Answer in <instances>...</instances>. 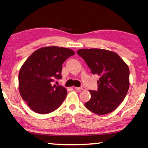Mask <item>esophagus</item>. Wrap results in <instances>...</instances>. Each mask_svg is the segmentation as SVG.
<instances>
[{
	"instance_id": "obj_1",
	"label": "esophagus",
	"mask_w": 148,
	"mask_h": 148,
	"mask_svg": "<svg viewBox=\"0 0 148 148\" xmlns=\"http://www.w3.org/2000/svg\"><path fill=\"white\" fill-rule=\"evenodd\" d=\"M75 89L77 90V91H82V90L86 89V87H84V86H82V87H75Z\"/></svg>"
}]
</instances>
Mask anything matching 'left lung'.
I'll return each mask as SVG.
<instances>
[{
    "label": "left lung",
    "mask_w": 148,
    "mask_h": 148,
    "mask_svg": "<svg viewBox=\"0 0 148 148\" xmlns=\"http://www.w3.org/2000/svg\"><path fill=\"white\" fill-rule=\"evenodd\" d=\"M77 53L86 62L92 74L100 76L98 89L89 90L91 99L85 103L98 115L109 114L121 103L129 87V69L114 52L101 49H82Z\"/></svg>",
    "instance_id": "obj_1"
}]
</instances>
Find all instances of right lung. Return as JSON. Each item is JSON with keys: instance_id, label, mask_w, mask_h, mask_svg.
I'll use <instances>...</instances> for the list:
<instances>
[{"instance_id": "1", "label": "right lung", "mask_w": 148, "mask_h": 148, "mask_svg": "<svg viewBox=\"0 0 148 148\" xmlns=\"http://www.w3.org/2000/svg\"><path fill=\"white\" fill-rule=\"evenodd\" d=\"M74 55L71 49L44 47L36 50L24 62L19 73V90L32 110L46 114L61 106L66 89L52 84L62 79V65Z\"/></svg>"}]
</instances>
